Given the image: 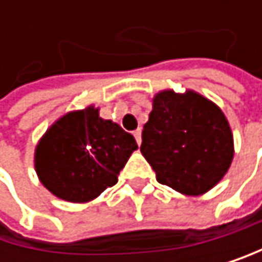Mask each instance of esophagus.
Masks as SVG:
<instances>
[{"label":"esophagus","mask_w":262,"mask_h":262,"mask_svg":"<svg viewBox=\"0 0 262 262\" xmlns=\"http://www.w3.org/2000/svg\"><path fill=\"white\" fill-rule=\"evenodd\" d=\"M134 137H135L137 143L140 144V143H141V128H137V130H135V132H134Z\"/></svg>","instance_id":"34e87169"}]
</instances>
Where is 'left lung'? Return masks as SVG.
I'll return each mask as SVG.
<instances>
[{"mask_svg":"<svg viewBox=\"0 0 262 262\" xmlns=\"http://www.w3.org/2000/svg\"><path fill=\"white\" fill-rule=\"evenodd\" d=\"M141 140V154L157 181L184 195L206 193L233 160V135L225 115L192 91L159 93Z\"/></svg>","mask_w":262,"mask_h":262,"instance_id":"left-lung-1","label":"left lung"}]
</instances>
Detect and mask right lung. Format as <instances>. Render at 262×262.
Returning <instances> with one entry per match:
<instances>
[{"label":"right lung","mask_w":262,"mask_h":262,"mask_svg":"<svg viewBox=\"0 0 262 262\" xmlns=\"http://www.w3.org/2000/svg\"><path fill=\"white\" fill-rule=\"evenodd\" d=\"M137 147L132 135L89 106L67 113L47 130L36 149V171L58 198L86 203L118 182Z\"/></svg>","instance_id":"add662e5"}]
</instances>
